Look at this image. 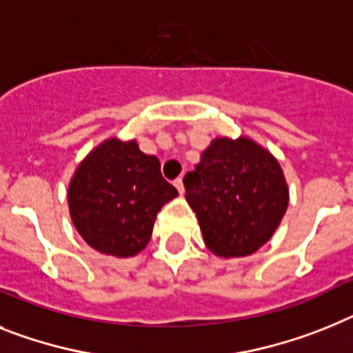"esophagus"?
<instances>
[{"instance_id": "esophagus-1", "label": "esophagus", "mask_w": 353, "mask_h": 353, "mask_svg": "<svg viewBox=\"0 0 353 353\" xmlns=\"http://www.w3.org/2000/svg\"><path fill=\"white\" fill-rule=\"evenodd\" d=\"M174 185H176V188H177V192H179V194H185V185H183V177H177L176 181H174Z\"/></svg>"}]
</instances>
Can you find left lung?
<instances>
[{
	"instance_id": "1",
	"label": "left lung",
	"mask_w": 353,
	"mask_h": 353,
	"mask_svg": "<svg viewBox=\"0 0 353 353\" xmlns=\"http://www.w3.org/2000/svg\"><path fill=\"white\" fill-rule=\"evenodd\" d=\"M185 188L208 250L226 259L265 244L289 204L278 161L248 138H217L185 176Z\"/></svg>"
}]
</instances>
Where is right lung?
Returning a JSON list of instances; mask_svg holds the SVG:
<instances>
[{"label":"right lung","instance_id":"obj_1","mask_svg":"<svg viewBox=\"0 0 353 353\" xmlns=\"http://www.w3.org/2000/svg\"><path fill=\"white\" fill-rule=\"evenodd\" d=\"M177 190L136 141H103L70 183L71 221L88 244L112 256H132L149 244L154 221Z\"/></svg>","mask_w":353,"mask_h":353}]
</instances>
